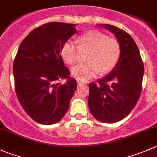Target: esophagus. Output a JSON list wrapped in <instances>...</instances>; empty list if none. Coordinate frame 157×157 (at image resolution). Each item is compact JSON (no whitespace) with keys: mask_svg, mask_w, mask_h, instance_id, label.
Returning <instances> with one entry per match:
<instances>
[{"mask_svg":"<svg viewBox=\"0 0 157 157\" xmlns=\"http://www.w3.org/2000/svg\"><path fill=\"white\" fill-rule=\"evenodd\" d=\"M77 85H78V86H80V85L84 83L85 82L83 81V80H78V79H77Z\"/></svg>","mask_w":157,"mask_h":157,"instance_id":"esophagus-1","label":"esophagus"}]
</instances>
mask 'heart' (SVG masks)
<instances>
[{"label":"heart","instance_id":"heart-1","mask_svg":"<svg viewBox=\"0 0 157 157\" xmlns=\"http://www.w3.org/2000/svg\"><path fill=\"white\" fill-rule=\"evenodd\" d=\"M79 51H88L85 57L86 63L71 69L72 75L80 80L95 77L100 71L103 74L109 73L117 64L121 53L119 42L98 30H90L80 35L77 45L67 40L62 45L60 56L65 63L73 65L78 59Z\"/></svg>","mask_w":157,"mask_h":157}]
</instances>
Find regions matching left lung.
I'll use <instances>...</instances> for the list:
<instances>
[{
	"label": "left lung",
	"mask_w": 157,
	"mask_h": 157,
	"mask_svg": "<svg viewBox=\"0 0 157 157\" xmlns=\"http://www.w3.org/2000/svg\"><path fill=\"white\" fill-rule=\"evenodd\" d=\"M114 33L121 45L120 60L109 74L89 84L88 105L97 121L113 124L127 117L142 90L144 65L132 36L113 25L101 24Z\"/></svg>",
	"instance_id": "left-lung-1"
}]
</instances>
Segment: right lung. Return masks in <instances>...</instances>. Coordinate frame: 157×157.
Segmentation results:
<instances>
[{
    "label": "right lung",
    "mask_w": 157,
    "mask_h": 157,
    "mask_svg": "<svg viewBox=\"0 0 157 157\" xmlns=\"http://www.w3.org/2000/svg\"><path fill=\"white\" fill-rule=\"evenodd\" d=\"M75 24L51 22L28 33L18 48L13 74L17 97L25 112L44 125L59 122L69 108L77 82L60 56L64 42L76 33ZM65 78L60 85L57 82Z\"/></svg>",
    "instance_id": "right-lung-1"
}]
</instances>
